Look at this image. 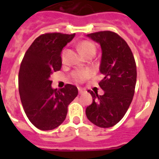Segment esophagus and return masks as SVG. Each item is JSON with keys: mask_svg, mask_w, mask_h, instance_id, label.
I'll use <instances>...</instances> for the list:
<instances>
[{"mask_svg": "<svg viewBox=\"0 0 159 159\" xmlns=\"http://www.w3.org/2000/svg\"><path fill=\"white\" fill-rule=\"evenodd\" d=\"M85 92H86V90L82 89V88H81V87H79V88H78V92H79V94H82V93H84Z\"/></svg>", "mask_w": 159, "mask_h": 159, "instance_id": "1", "label": "esophagus"}]
</instances>
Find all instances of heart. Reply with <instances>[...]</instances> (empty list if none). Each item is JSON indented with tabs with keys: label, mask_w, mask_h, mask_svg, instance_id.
Segmentation results:
<instances>
[{
	"label": "heart",
	"mask_w": 159,
	"mask_h": 159,
	"mask_svg": "<svg viewBox=\"0 0 159 159\" xmlns=\"http://www.w3.org/2000/svg\"><path fill=\"white\" fill-rule=\"evenodd\" d=\"M80 50L85 56H87L88 54L91 53H96V46L94 45V43L90 42L88 40H83L82 42H80L78 44ZM66 49H63L62 51V57L63 58L66 53ZM92 75V71L89 69H82V70H76L74 72H72L71 77L73 79V81L77 83H82L86 79H87L88 77Z\"/></svg>",
	"instance_id": "obj_1"
}]
</instances>
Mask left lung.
Wrapping results in <instances>:
<instances>
[{"label":"left lung","instance_id":"1","mask_svg":"<svg viewBox=\"0 0 159 159\" xmlns=\"http://www.w3.org/2000/svg\"><path fill=\"white\" fill-rule=\"evenodd\" d=\"M87 36L102 48L100 72L104 78L99 86L104 94L88 91L93 101L86 115L98 127L110 128L123 118L132 102L137 78L135 60L127 43L115 32L99 31Z\"/></svg>","mask_w":159,"mask_h":159}]
</instances>
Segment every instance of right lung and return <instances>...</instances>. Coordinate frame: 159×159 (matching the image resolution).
<instances>
[{
    "label": "right lung",
    "mask_w": 159,
    "mask_h": 159,
    "mask_svg": "<svg viewBox=\"0 0 159 159\" xmlns=\"http://www.w3.org/2000/svg\"><path fill=\"white\" fill-rule=\"evenodd\" d=\"M75 34L46 33L35 39L25 53L19 71V92L24 111L41 130H51L64 121L67 106L78 94L77 87H51L50 75L62 67L61 52Z\"/></svg>",
    "instance_id": "obj_1"
}]
</instances>
